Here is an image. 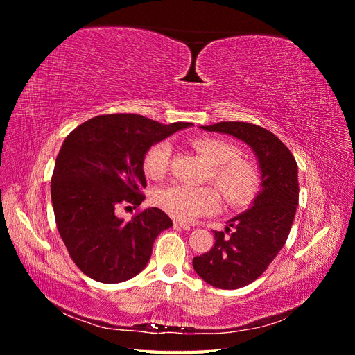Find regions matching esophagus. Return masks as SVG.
<instances>
[{
	"instance_id": "34e87169",
	"label": "esophagus",
	"mask_w": 355,
	"mask_h": 355,
	"mask_svg": "<svg viewBox=\"0 0 355 355\" xmlns=\"http://www.w3.org/2000/svg\"><path fill=\"white\" fill-rule=\"evenodd\" d=\"M173 225H175L176 228H182V230H185V231H191V225L184 223V222H180V220H173Z\"/></svg>"
}]
</instances>
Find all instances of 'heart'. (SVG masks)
Masks as SVG:
<instances>
[{"instance_id": "1", "label": "heart", "mask_w": 355, "mask_h": 355, "mask_svg": "<svg viewBox=\"0 0 355 355\" xmlns=\"http://www.w3.org/2000/svg\"><path fill=\"white\" fill-rule=\"evenodd\" d=\"M192 146L211 164L210 179L220 188L231 207H244L253 201L262 187V171L252 161L241 158V149L237 145L219 137H198L192 141ZM170 158L171 145L168 141H159L149 146L142 161L146 176L163 179ZM217 189L213 185L171 184L155 191L154 202L171 218L188 222L219 209L220 193Z\"/></svg>"}]
</instances>
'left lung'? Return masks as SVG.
<instances>
[{
  "mask_svg": "<svg viewBox=\"0 0 355 355\" xmlns=\"http://www.w3.org/2000/svg\"><path fill=\"white\" fill-rule=\"evenodd\" d=\"M201 128L241 139L253 148L262 171V191L253 206L232 218L225 231H213L211 249L192 261L210 286L240 288L259 278L286 244L299 202L297 164L280 139L261 125L222 121Z\"/></svg>",
  "mask_w": 355,
  "mask_h": 355,
  "instance_id": "1",
  "label": "left lung"
}]
</instances>
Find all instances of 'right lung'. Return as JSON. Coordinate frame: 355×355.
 I'll return each instance as SVG.
<instances>
[{
  "label": "right lung",
  "mask_w": 355,
  "mask_h": 355,
  "mask_svg": "<svg viewBox=\"0 0 355 355\" xmlns=\"http://www.w3.org/2000/svg\"><path fill=\"white\" fill-rule=\"evenodd\" d=\"M192 125H168L136 114L99 115L67 136L51 178V202L71 259L101 283L130 280L146 266L158 234L171 220L157 207L137 210L130 220L118 207L145 200L146 149Z\"/></svg>",
  "instance_id": "right-lung-1"
}]
</instances>
